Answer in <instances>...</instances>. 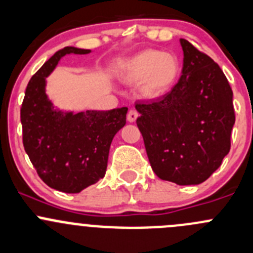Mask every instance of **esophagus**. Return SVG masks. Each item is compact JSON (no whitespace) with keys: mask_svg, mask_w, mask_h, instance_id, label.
Wrapping results in <instances>:
<instances>
[{"mask_svg":"<svg viewBox=\"0 0 253 253\" xmlns=\"http://www.w3.org/2000/svg\"><path fill=\"white\" fill-rule=\"evenodd\" d=\"M136 118H137V112L134 111V109H130V111L127 112V117H126L127 122H129V123H134V122L136 121Z\"/></svg>","mask_w":253,"mask_h":253,"instance_id":"esophagus-1","label":"esophagus"}]
</instances>
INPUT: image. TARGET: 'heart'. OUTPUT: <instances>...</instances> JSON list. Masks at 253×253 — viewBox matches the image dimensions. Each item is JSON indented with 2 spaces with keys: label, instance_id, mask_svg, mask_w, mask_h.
<instances>
[{
  "label": "heart",
  "instance_id": "heart-1",
  "mask_svg": "<svg viewBox=\"0 0 253 253\" xmlns=\"http://www.w3.org/2000/svg\"><path fill=\"white\" fill-rule=\"evenodd\" d=\"M179 74L174 55L157 50H145L126 61L123 77L132 84H141L146 98H159L171 89Z\"/></svg>",
  "mask_w": 253,
  "mask_h": 253
}]
</instances>
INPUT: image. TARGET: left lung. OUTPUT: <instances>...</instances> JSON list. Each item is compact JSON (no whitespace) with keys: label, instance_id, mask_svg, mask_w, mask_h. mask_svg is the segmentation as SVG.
I'll return each instance as SVG.
<instances>
[{"label":"left lung","instance_id":"left-lung-1","mask_svg":"<svg viewBox=\"0 0 253 253\" xmlns=\"http://www.w3.org/2000/svg\"><path fill=\"white\" fill-rule=\"evenodd\" d=\"M183 69L169 93L137 102V127L159 178L199 184L221 165L235 124L232 89L219 65L181 39Z\"/></svg>","mask_w":253,"mask_h":253}]
</instances>
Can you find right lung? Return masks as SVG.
<instances>
[{
  "label": "right lung",
  "mask_w": 253,
  "mask_h": 253,
  "mask_svg": "<svg viewBox=\"0 0 253 253\" xmlns=\"http://www.w3.org/2000/svg\"><path fill=\"white\" fill-rule=\"evenodd\" d=\"M91 50L66 46L32 76L21 107L23 146L44 183L64 193H80L106 174L114 135L126 123V107L74 114L57 111L45 93V79L66 54Z\"/></svg>",
  "instance_id": "right-lung-1"
}]
</instances>
